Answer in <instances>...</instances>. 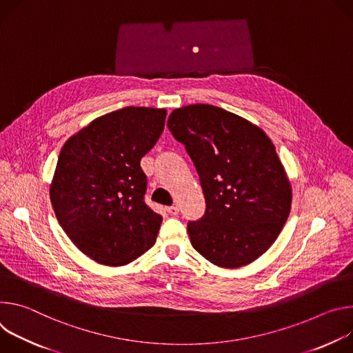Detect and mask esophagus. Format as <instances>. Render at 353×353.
<instances>
[{
	"label": "esophagus",
	"instance_id": "obj_1",
	"mask_svg": "<svg viewBox=\"0 0 353 353\" xmlns=\"http://www.w3.org/2000/svg\"><path fill=\"white\" fill-rule=\"evenodd\" d=\"M167 212H168L170 214H172V216H176L178 212H179V209H178V206H170V208H167Z\"/></svg>",
	"mask_w": 353,
	"mask_h": 353
}]
</instances>
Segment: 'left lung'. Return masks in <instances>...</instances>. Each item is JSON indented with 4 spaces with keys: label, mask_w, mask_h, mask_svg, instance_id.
I'll list each match as a JSON object with an SVG mask.
<instances>
[{
    "label": "left lung",
    "mask_w": 353,
    "mask_h": 353,
    "mask_svg": "<svg viewBox=\"0 0 353 353\" xmlns=\"http://www.w3.org/2000/svg\"><path fill=\"white\" fill-rule=\"evenodd\" d=\"M185 145L206 212L188 223L192 247L220 268H240L275 243L292 206V186L275 145L244 117L205 103L175 109L167 123Z\"/></svg>",
    "instance_id": "left-lung-1"
}]
</instances>
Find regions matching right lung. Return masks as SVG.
Listing matches in <instances>:
<instances>
[{
  "instance_id": "add662e5",
  "label": "right lung",
  "mask_w": 353,
  "mask_h": 353,
  "mask_svg": "<svg viewBox=\"0 0 353 353\" xmlns=\"http://www.w3.org/2000/svg\"><path fill=\"white\" fill-rule=\"evenodd\" d=\"M165 116V109L122 108L97 117L60 151L52 206L72 244L98 263H130L155 243L163 217L144 202L140 160L160 139Z\"/></svg>"
}]
</instances>
